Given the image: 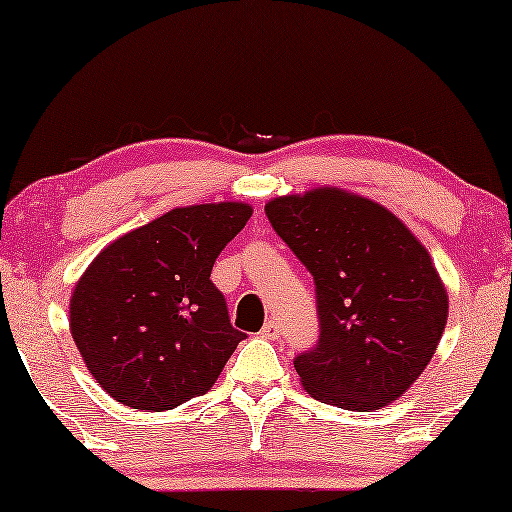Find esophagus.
Here are the masks:
<instances>
[{"label": "esophagus", "instance_id": "obj_1", "mask_svg": "<svg viewBox=\"0 0 512 512\" xmlns=\"http://www.w3.org/2000/svg\"><path fill=\"white\" fill-rule=\"evenodd\" d=\"M261 335L265 340H277L279 335H282V326L277 324V321H268V324L263 326V331H261Z\"/></svg>", "mask_w": 512, "mask_h": 512}]
</instances>
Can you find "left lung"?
<instances>
[{"instance_id": "obj_1", "label": "left lung", "mask_w": 512, "mask_h": 512, "mask_svg": "<svg viewBox=\"0 0 512 512\" xmlns=\"http://www.w3.org/2000/svg\"><path fill=\"white\" fill-rule=\"evenodd\" d=\"M265 214L317 289L319 342L293 359L303 387L356 412L403 396L450 307L424 244L387 207L333 186L270 200Z\"/></svg>"}]
</instances>
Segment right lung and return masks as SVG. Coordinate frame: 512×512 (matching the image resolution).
Listing matches in <instances>:
<instances>
[{
    "label": "right lung",
    "mask_w": 512,
    "mask_h": 512,
    "mask_svg": "<svg viewBox=\"0 0 512 512\" xmlns=\"http://www.w3.org/2000/svg\"><path fill=\"white\" fill-rule=\"evenodd\" d=\"M251 212L244 202L177 207L88 265L69 300V331L111 398L160 412L212 389L247 335L209 275Z\"/></svg>",
    "instance_id": "1"
}]
</instances>
